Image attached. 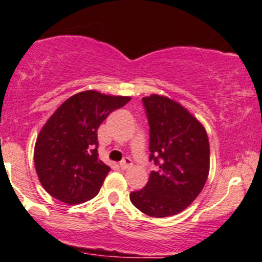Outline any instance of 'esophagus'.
<instances>
[{
	"label": "esophagus",
	"mask_w": 262,
	"mask_h": 262,
	"mask_svg": "<svg viewBox=\"0 0 262 262\" xmlns=\"http://www.w3.org/2000/svg\"><path fill=\"white\" fill-rule=\"evenodd\" d=\"M120 167H121L122 169H128L132 167V161L128 157H125L124 159H122L121 162H120Z\"/></svg>",
	"instance_id": "34e87169"
}]
</instances>
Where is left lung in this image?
I'll list each match as a JSON object with an SVG mask.
<instances>
[{"instance_id":"obj_1","label":"left lung","mask_w":262,"mask_h":262,"mask_svg":"<svg viewBox=\"0 0 262 262\" xmlns=\"http://www.w3.org/2000/svg\"><path fill=\"white\" fill-rule=\"evenodd\" d=\"M149 124L150 171L143 189L130 193L136 208L149 217L183 212L204 189L210 173V143L204 125L186 107L164 95L142 98Z\"/></svg>"}]
</instances>
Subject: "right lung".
<instances>
[{
    "label": "right lung",
    "mask_w": 262,
    "mask_h": 262,
    "mask_svg": "<svg viewBox=\"0 0 262 262\" xmlns=\"http://www.w3.org/2000/svg\"><path fill=\"white\" fill-rule=\"evenodd\" d=\"M130 99L84 91L55 110L34 147L35 170L46 192L67 205L82 204L98 195L110 171L98 158V127Z\"/></svg>",
    "instance_id": "add662e5"
}]
</instances>
